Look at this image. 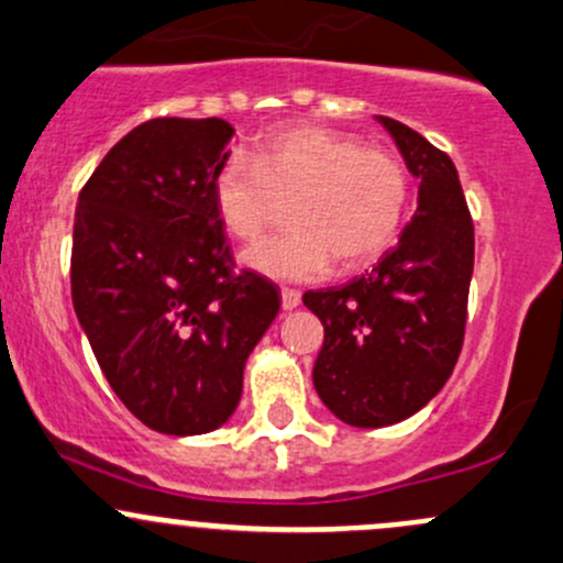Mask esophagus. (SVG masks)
Here are the masks:
<instances>
[{
  "label": "esophagus",
  "instance_id": "34e87169",
  "mask_svg": "<svg viewBox=\"0 0 563 563\" xmlns=\"http://www.w3.org/2000/svg\"><path fill=\"white\" fill-rule=\"evenodd\" d=\"M280 299H283V310H297L299 301H301V294L294 291V288H283Z\"/></svg>",
  "mask_w": 563,
  "mask_h": 563
}]
</instances>
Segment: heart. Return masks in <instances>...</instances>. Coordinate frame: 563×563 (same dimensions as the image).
I'll use <instances>...</instances> for the list:
<instances>
[{
	"instance_id": "1",
	"label": "heart",
	"mask_w": 563,
	"mask_h": 563,
	"mask_svg": "<svg viewBox=\"0 0 563 563\" xmlns=\"http://www.w3.org/2000/svg\"><path fill=\"white\" fill-rule=\"evenodd\" d=\"M280 199L288 232L245 253L275 280H316L336 258L358 266L388 251L410 205V175L394 153L318 126H291L258 142L253 158L229 156L212 175L218 218L240 240H258Z\"/></svg>"
}]
</instances>
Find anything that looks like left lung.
Listing matches in <instances>:
<instances>
[{
	"label": "left lung",
	"mask_w": 563,
	"mask_h": 563,
	"mask_svg": "<svg viewBox=\"0 0 563 563\" xmlns=\"http://www.w3.org/2000/svg\"><path fill=\"white\" fill-rule=\"evenodd\" d=\"M377 123L421 180L416 216L364 275L301 297L323 323L318 396L358 429L405 421L440 394L464 342L475 266V229L451 156L394 118Z\"/></svg>",
	"instance_id": "1"
}]
</instances>
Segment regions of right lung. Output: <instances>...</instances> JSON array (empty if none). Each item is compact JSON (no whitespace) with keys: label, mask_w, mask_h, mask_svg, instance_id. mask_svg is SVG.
Returning a JSON list of instances; mask_svg holds the SVG:
<instances>
[{"label":"right lung","mask_w":563,"mask_h":563,"mask_svg":"<svg viewBox=\"0 0 563 563\" xmlns=\"http://www.w3.org/2000/svg\"><path fill=\"white\" fill-rule=\"evenodd\" d=\"M234 126L153 118L102 158L78 197L73 305L118 399L147 429L216 431L245 361L280 310L256 272H234L212 175Z\"/></svg>","instance_id":"obj_1"}]
</instances>
